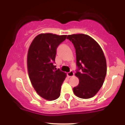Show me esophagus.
<instances>
[{"mask_svg":"<svg viewBox=\"0 0 125 125\" xmlns=\"http://www.w3.org/2000/svg\"><path fill=\"white\" fill-rule=\"evenodd\" d=\"M67 74H68V76H69V77H72V76H74V73L73 71H70L69 73H67Z\"/></svg>","mask_w":125,"mask_h":125,"instance_id":"34e87169","label":"esophagus"}]
</instances>
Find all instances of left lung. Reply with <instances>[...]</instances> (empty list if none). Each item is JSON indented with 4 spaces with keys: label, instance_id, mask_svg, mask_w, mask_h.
Returning <instances> with one entry per match:
<instances>
[{
    "label": "left lung",
    "instance_id": "obj_1",
    "mask_svg": "<svg viewBox=\"0 0 125 125\" xmlns=\"http://www.w3.org/2000/svg\"><path fill=\"white\" fill-rule=\"evenodd\" d=\"M76 50V75L79 83L73 88L75 95L83 99L92 98L103 84L106 74V61L102 49L90 36L83 34L67 37Z\"/></svg>",
    "mask_w": 125,
    "mask_h": 125
}]
</instances>
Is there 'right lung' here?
Here are the masks:
<instances>
[{
    "label": "right lung",
    "mask_w": 125,
    "mask_h": 125,
    "mask_svg": "<svg viewBox=\"0 0 125 125\" xmlns=\"http://www.w3.org/2000/svg\"><path fill=\"white\" fill-rule=\"evenodd\" d=\"M67 36L41 34L30 46L27 54V69L32 84L39 95L45 100H54L60 96L66 74L56 70V50Z\"/></svg>",
    "instance_id": "add662e5"
}]
</instances>
